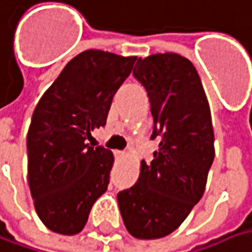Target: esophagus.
Masks as SVG:
<instances>
[{
    "label": "esophagus",
    "mask_w": 252,
    "mask_h": 252,
    "mask_svg": "<svg viewBox=\"0 0 252 252\" xmlns=\"http://www.w3.org/2000/svg\"><path fill=\"white\" fill-rule=\"evenodd\" d=\"M115 156H117V157H126V151H115Z\"/></svg>",
    "instance_id": "esophagus-1"
}]
</instances>
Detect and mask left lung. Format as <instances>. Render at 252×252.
<instances>
[{
    "mask_svg": "<svg viewBox=\"0 0 252 252\" xmlns=\"http://www.w3.org/2000/svg\"><path fill=\"white\" fill-rule=\"evenodd\" d=\"M132 75L150 98L159 142L151 162L141 161L137 183L117 200L128 232L156 240L178 228L201 200L214 161L211 111L189 60L165 52L138 58Z\"/></svg>",
    "mask_w": 252,
    "mask_h": 252,
    "instance_id": "obj_1",
    "label": "left lung"
}]
</instances>
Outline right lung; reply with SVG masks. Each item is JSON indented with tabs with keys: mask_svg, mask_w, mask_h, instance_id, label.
Wrapping results in <instances>:
<instances>
[{
	"mask_svg": "<svg viewBox=\"0 0 252 252\" xmlns=\"http://www.w3.org/2000/svg\"><path fill=\"white\" fill-rule=\"evenodd\" d=\"M135 57L87 50L44 93L27 135L28 184L39 220L63 235L78 234L110 184L114 156L88 144L105 126L112 98Z\"/></svg>",
	"mask_w": 252,
	"mask_h": 252,
	"instance_id": "obj_1",
	"label": "right lung"
}]
</instances>
